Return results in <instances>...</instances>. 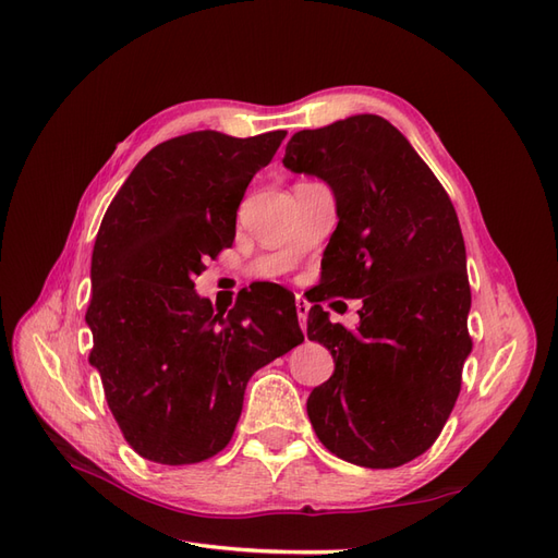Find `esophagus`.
Segmentation results:
<instances>
[{
  "label": "esophagus",
  "mask_w": 558,
  "mask_h": 558,
  "mask_svg": "<svg viewBox=\"0 0 558 558\" xmlns=\"http://www.w3.org/2000/svg\"><path fill=\"white\" fill-rule=\"evenodd\" d=\"M310 302H307V298H302V295H295V310H298V318H300V328L305 330V326H307V316H310Z\"/></svg>",
  "instance_id": "34e87169"
}]
</instances>
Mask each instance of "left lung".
I'll use <instances>...</instances> for the list:
<instances>
[{
  "mask_svg": "<svg viewBox=\"0 0 558 558\" xmlns=\"http://www.w3.org/2000/svg\"><path fill=\"white\" fill-rule=\"evenodd\" d=\"M283 165L335 193L340 223L320 263L328 298H363L356 330L310 310L307 337L335 359L332 377L307 400L316 437L363 468L410 463L442 433L472 349L459 216L381 116L300 130Z\"/></svg>",
  "mask_w": 558,
  "mask_h": 558,
  "instance_id": "8db88e82",
  "label": "left lung"
}]
</instances>
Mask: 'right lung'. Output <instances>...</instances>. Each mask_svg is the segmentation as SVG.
I'll return each instance as SVG.
<instances>
[{"mask_svg":"<svg viewBox=\"0 0 558 558\" xmlns=\"http://www.w3.org/2000/svg\"><path fill=\"white\" fill-rule=\"evenodd\" d=\"M283 130H202L150 148L116 193L93 248L90 365L128 445L191 465L221 451L246 381L305 335L289 291L248 293L216 314L195 277L234 240L240 202Z\"/></svg>","mask_w":558,"mask_h":558,"instance_id":"add662e5","label":"right lung"}]
</instances>
